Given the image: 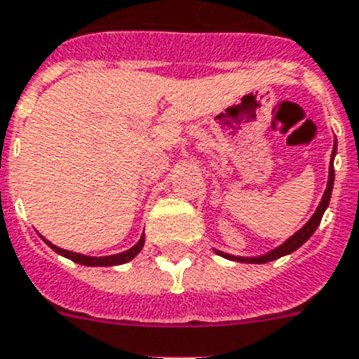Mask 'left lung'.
<instances>
[{"mask_svg": "<svg viewBox=\"0 0 359 359\" xmlns=\"http://www.w3.org/2000/svg\"><path fill=\"white\" fill-rule=\"evenodd\" d=\"M335 153H337V142H335V145H333V153H331L330 177H327V189H325V193H323L320 206H318L316 212H314V215H312L311 219L306 221V225H304L303 229H299L297 233L293 234V236H290V238H287V241H285L282 246L274 248L272 252L265 253V255H259V257H238V255H229V253L217 252V250H215V252L219 253V255H223V257H227V259L241 261V263H269V261L278 259V257H282V255H287V253L295 252L297 248L303 246L304 242L309 241L312 234H314V231H316L318 225H320V221H322L323 212H325V208L330 206L331 191H333V182H335V170H333V157H335Z\"/></svg>", "mask_w": 359, "mask_h": 359, "instance_id": "obj_1", "label": "left lung"}]
</instances>
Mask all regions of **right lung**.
<instances>
[{"label": "right lung", "instance_id": "obj_1", "mask_svg": "<svg viewBox=\"0 0 359 359\" xmlns=\"http://www.w3.org/2000/svg\"><path fill=\"white\" fill-rule=\"evenodd\" d=\"M48 246L53 248L56 253H60L67 259L75 261V263H79V265H87V266H113V265H123V263H128L130 259H134L140 252H142V248L145 244V236L142 234V238H140L130 250H126V252L115 253V255H106V257H90V255H81V253L75 252H67V250H62V248L55 246V244H50L48 241H45Z\"/></svg>", "mask_w": 359, "mask_h": 359}]
</instances>
